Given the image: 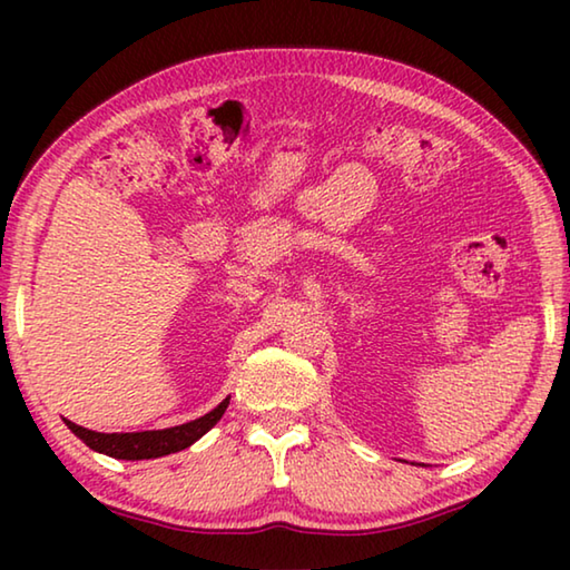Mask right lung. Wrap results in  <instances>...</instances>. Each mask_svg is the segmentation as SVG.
<instances>
[{
  "label": "right lung",
  "mask_w": 570,
  "mask_h": 570,
  "mask_svg": "<svg viewBox=\"0 0 570 570\" xmlns=\"http://www.w3.org/2000/svg\"><path fill=\"white\" fill-rule=\"evenodd\" d=\"M230 397H226L218 407L198 420H190L186 424H176V428L166 430H146V432H95L88 428H80L70 420H65L77 438L95 452L115 458V460H153L170 455V452H180L198 442L214 424L224 417Z\"/></svg>",
  "instance_id": "right-lung-1"
}]
</instances>
